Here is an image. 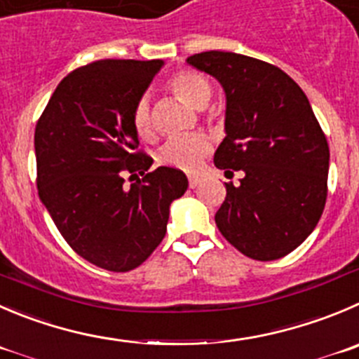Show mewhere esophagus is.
Returning <instances> with one entry per match:
<instances>
[{
	"label": "esophagus",
	"mask_w": 359,
	"mask_h": 359,
	"mask_svg": "<svg viewBox=\"0 0 359 359\" xmlns=\"http://www.w3.org/2000/svg\"><path fill=\"white\" fill-rule=\"evenodd\" d=\"M199 185V177L197 176H189V187L190 189H196Z\"/></svg>",
	"instance_id": "obj_1"
}]
</instances>
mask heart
I'll list each match as a JSON object with an SVG mask.
<instances>
[{
  "mask_svg": "<svg viewBox=\"0 0 359 359\" xmlns=\"http://www.w3.org/2000/svg\"><path fill=\"white\" fill-rule=\"evenodd\" d=\"M165 86L174 97L180 98V100L185 102L194 109H204L211 98L210 81L199 72H176L167 79ZM130 121L139 137H153V118L148 98L142 97L135 102L134 109H132ZM208 151H210V142L203 135L170 139L160 148L158 162L163 163V165L174 167V169L192 170L201 162V158L208 155Z\"/></svg>",
  "mask_w": 359,
  "mask_h": 359,
  "instance_id": "1",
  "label": "heart"
}]
</instances>
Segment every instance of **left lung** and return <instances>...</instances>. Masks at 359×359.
Listing matches in <instances>:
<instances>
[{"label": "left lung", "mask_w": 359, "mask_h": 359, "mask_svg": "<svg viewBox=\"0 0 359 359\" xmlns=\"http://www.w3.org/2000/svg\"><path fill=\"white\" fill-rule=\"evenodd\" d=\"M187 63L225 91L227 135L215 165L243 172L240 187L225 183L218 231L255 261L291 254L316 229L327 196L330 148L309 98L284 70L243 54L208 50Z\"/></svg>", "instance_id": "1"}]
</instances>
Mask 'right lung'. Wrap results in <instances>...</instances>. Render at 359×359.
<instances>
[{
	"label": "right lung",
	"mask_w": 359,
	"mask_h": 359,
	"mask_svg": "<svg viewBox=\"0 0 359 359\" xmlns=\"http://www.w3.org/2000/svg\"><path fill=\"white\" fill-rule=\"evenodd\" d=\"M162 60H98L57 84L35 128L36 187L57 231L83 259L125 273L163 240L169 206L189 180L174 167L148 172L130 114ZM141 180L130 187L126 176Z\"/></svg>",
	"instance_id": "obj_1"
}]
</instances>
